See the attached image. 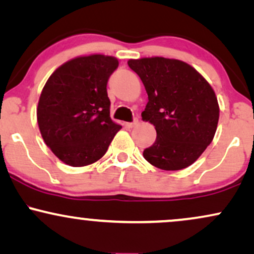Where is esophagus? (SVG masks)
Instances as JSON below:
<instances>
[{
  "label": "esophagus",
  "instance_id": "esophagus-1",
  "mask_svg": "<svg viewBox=\"0 0 254 254\" xmlns=\"http://www.w3.org/2000/svg\"><path fill=\"white\" fill-rule=\"evenodd\" d=\"M136 124H137V121H133V122H131V123H127L125 125H127V127H133Z\"/></svg>",
  "mask_w": 254,
  "mask_h": 254
}]
</instances>
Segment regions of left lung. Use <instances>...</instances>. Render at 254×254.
<instances>
[{
    "mask_svg": "<svg viewBox=\"0 0 254 254\" xmlns=\"http://www.w3.org/2000/svg\"><path fill=\"white\" fill-rule=\"evenodd\" d=\"M145 86L143 121L155 125V143L143 151L150 164L166 171L190 166L212 142L219 107L213 89L188 63L164 57L130 60Z\"/></svg>",
    "mask_w": 254,
    "mask_h": 254,
    "instance_id": "left-lung-1",
    "label": "left lung"
}]
</instances>
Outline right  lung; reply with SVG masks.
Instances as JSON below:
<instances>
[{"mask_svg": "<svg viewBox=\"0 0 254 254\" xmlns=\"http://www.w3.org/2000/svg\"><path fill=\"white\" fill-rule=\"evenodd\" d=\"M117 66L111 56L77 57L61 65L42 90L37 108L41 134L65 164L97 162L122 127L111 120L107 91Z\"/></svg>", "mask_w": 254, "mask_h": 254, "instance_id": "add662e5", "label": "right lung"}]
</instances>
